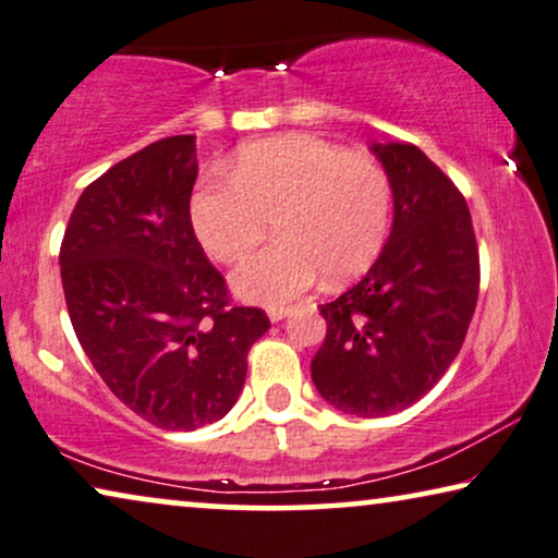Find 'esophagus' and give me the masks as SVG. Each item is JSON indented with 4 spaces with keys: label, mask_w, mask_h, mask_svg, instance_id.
I'll return each mask as SVG.
<instances>
[{
    "label": "esophagus",
    "mask_w": 558,
    "mask_h": 558,
    "mask_svg": "<svg viewBox=\"0 0 558 558\" xmlns=\"http://www.w3.org/2000/svg\"><path fill=\"white\" fill-rule=\"evenodd\" d=\"M268 316H270L272 324H278V320L290 316V308H288V305H272V308H268Z\"/></svg>",
    "instance_id": "1"
}]
</instances>
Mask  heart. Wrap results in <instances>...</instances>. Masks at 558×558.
<instances>
[{
  "label": "heart",
  "mask_w": 558,
  "mask_h": 558,
  "mask_svg": "<svg viewBox=\"0 0 558 558\" xmlns=\"http://www.w3.org/2000/svg\"><path fill=\"white\" fill-rule=\"evenodd\" d=\"M389 219L381 163L308 133L245 146L230 179H204L192 197L194 232L217 263L242 260L276 222L278 245L232 278L242 298L263 305L293 301L320 272L331 282L356 278L381 253Z\"/></svg>",
  "instance_id": "b5f03b06"
}]
</instances>
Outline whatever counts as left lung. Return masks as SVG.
Wrapping results in <instances>:
<instances>
[{
  "label": "left lung",
  "instance_id": "1",
  "mask_svg": "<svg viewBox=\"0 0 558 558\" xmlns=\"http://www.w3.org/2000/svg\"><path fill=\"white\" fill-rule=\"evenodd\" d=\"M395 197L381 255L354 288L320 305L318 395L356 417H387L427 395L458 356L475 313L481 260L458 186L412 144H374Z\"/></svg>",
  "mask_w": 558,
  "mask_h": 558
}]
</instances>
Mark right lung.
<instances>
[{
	"label": "right lung",
	"instance_id": "add662e5",
	"mask_svg": "<svg viewBox=\"0 0 558 558\" xmlns=\"http://www.w3.org/2000/svg\"><path fill=\"white\" fill-rule=\"evenodd\" d=\"M197 138L154 141L85 186L60 245L70 324L100 379L161 429L190 433L238 402L270 328L234 305L192 227Z\"/></svg>",
	"mask_w": 558,
	"mask_h": 558
}]
</instances>
